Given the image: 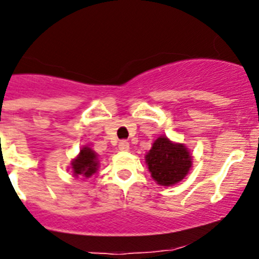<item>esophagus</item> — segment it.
I'll use <instances>...</instances> for the list:
<instances>
[{"instance_id":"obj_1","label":"esophagus","mask_w":259,"mask_h":259,"mask_svg":"<svg viewBox=\"0 0 259 259\" xmlns=\"http://www.w3.org/2000/svg\"><path fill=\"white\" fill-rule=\"evenodd\" d=\"M129 148H130L129 142L121 141L120 143H118V149H120V151H129Z\"/></svg>"}]
</instances>
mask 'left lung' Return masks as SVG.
<instances>
[{
	"instance_id": "left-lung-1",
	"label": "left lung",
	"mask_w": 259,
	"mask_h": 259,
	"mask_svg": "<svg viewBox=\"0 0 259 259\" xmlns=\"http://www.w3.org/2000/svg\"><path fill=\"white\" fill-rule=\"evenodd\" d=\"M152 178L163 187L184 179L192 166V157L183 144L171 143L166 137L158 138L146 156Z\"/></svg>"
}]
</instances>
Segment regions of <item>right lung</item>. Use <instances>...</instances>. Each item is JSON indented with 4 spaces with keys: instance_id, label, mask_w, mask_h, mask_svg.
Masks as SVG:
<instances>
[{
    "instance_id": "1",
    "label": "right lung",
    "mask_w": 259,
    "mask_h": 259,
    "mask_svg": "<svg viewBox=\"0 0 259 259\" xmlns=\"http://www.w3.org/2000/svg\"><path fill=\"white\" fill-rule=\"evenodd\" d=\"M72 172L75 176L83 175L85 178L93 175L98 167L97 156L91 148H83L79 156L72 161Z\"/></svg>"
}]
</instances>
